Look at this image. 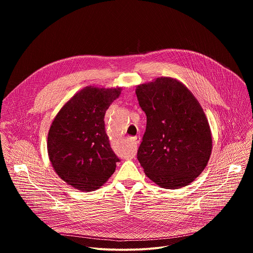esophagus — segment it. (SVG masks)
<instances>
[{
    "label": "esophagus",
    "instance_id": "esophagus-1",
    "mask_svg": "<svg viewBox=\"0 0 253 253\" xmlns=\"http://www.w3.org/2000/svg\"><path fill=\"white\" fill-rule=\"evenodd\" d=\"M130 139H131V141L135 144V145H137V144H138V143H139V141H140V138H139V137H137V136H135V137H131Z\"/></svg>",
    "mask_w": 253,
    "mask_h": 253
}]
</instances>
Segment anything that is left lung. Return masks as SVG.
I'll list each match as a JSON object with an SVG mask.
<instances>
[{
    "label": "left lung",
    "instance_id": "8db88e82",
    "mask_svg": "<svg viewBox=\"0 0 253 253\" xmlns=\"http://www.w3.org/2000/svg\"><path fill=\"white\" fill-rule=\"evenodd\" d=\"M135 91L147 116L137 153L144 172L162 188L189 185L202 173L212 151L202 107L182 82L171 77L140 84Z\"/></svg>",
    "mask_w": 253,
    "mask_h": 253
}]
</instances>
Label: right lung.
<instances>
[{"mask_svg": "<svg viewBox=\"0 0 253 253\" xmlns=\"http://www.w3.org/2000/svg\"><path fill=\"white\" fill-rule=\"evenodd\" d=\"M121 87L87 86L70 98L54 118L47 141L57 175L78 190H97L115 172L119 158L105 130L104 116Z\"/></svg>", "mask_w": 253, "mask_h": 253, "instance_id": "right-lung-1", "label": "right lung"}]
</instances>
